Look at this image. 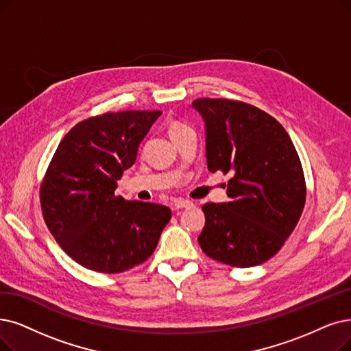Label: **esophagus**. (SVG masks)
Listing matches in <instances>:
<instances>
[{"instance_id":"1","label":"esophagus","mask_w":351,"mask_h":351,"mask_svg":"<svg viewBox=\"0 0 351 351\" xmlns=\"http://www.w3.org/2000/svg\"><path fill=\"white\" fill-rule=\"evenodd\" d=\"M193 206V202L190 200H177L174 203V208L178 210V208H187V207H191Z\"/></svg>"}]
</instances>
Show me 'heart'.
Listing matches in <instances>:
<instances>
[{
  "label": "heart",
  "instance_id": "obj_1",
  "mask_svg": "<svg viewBox=\"0 0 351 351\" xmlns=\"http://www.w3.org/2000/svg\"><path fill=\"white\" fill-rule=\"evenodd\" d=\"M189 130H191L189 125H186V123H183V122H180V121H173L171 123H170V127H168V134L171 135V138L173 136H176V135H178V134H181V132H184V131H189Z\"/></svg>",
  "mask_w": 351,
  "mask_h": 351
}]
</instances>
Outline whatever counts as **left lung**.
<instances>
[{
	"instance_id": "8db88e82",
	"label": "left lung",
	"mask_w": 351,
	"mask_h": 351,
	"mask_svg": "<svg viewBox=\"0 0 351 351\" xmlns=\"http://www.w3.org/2000/svg\"><path fill=\"white\" fill-rule=\"evenodd\" d=\"M206 123L208 171L229 174L228 203H206L199 236L204 254L237 268L276 255L305 206V178L288 132L275 118L241 101L193 102Z\"/></svg>"
}]
</instances>
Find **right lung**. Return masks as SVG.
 <instances>
[{"label":"right lung","mask_w":351,"mask_h":351,"mask_svg":"<svg viewBox=\"0 0 351 351\" xmlns=\"http://www.w3.org/2000/svg\"><path fill=\"white\" fill-rule=\"evenodd\" d=\"M161 110L106 112L76 123L60 141L40 186L50 233L85 268L119 274L156 250L171 210L115 194L123 170Z\"/></svg>","instance_id":"right-lung-1"}]
</instances>
